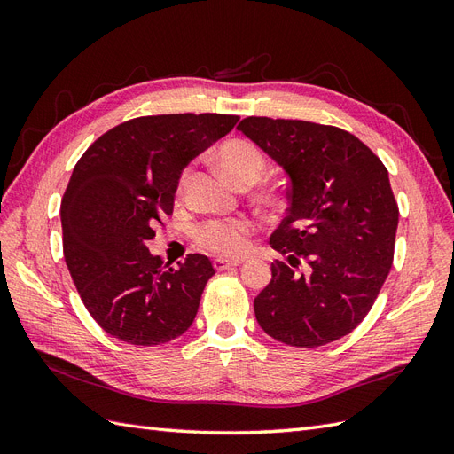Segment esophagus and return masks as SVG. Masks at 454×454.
Returning a JSON list of instances; mask_svg holds the SVG:
<instances>
[{"label": "esophagus", "instance_id": "esophagus-1", "mask_svg": "<svg viewBox=\"0 0 454 454\" xmlns=\"http://www.w3.org/2000/svg\"><path fill=\"white\" fill-rule=\"evenodd\" d=\"M242 263H244L242 259H232V261H227V259H214V269H215V270H225V269L239 267V265H242Z\"/></svg>", "mask_w": 454, "mask_h": 454}]
</instances>
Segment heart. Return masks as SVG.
<instances>
[{
  "label": "heart",
  "instance_id": "b5f03b06",
  "mask_svg": "<svg viewBox=\"0 0 454 454\" xmlns=\"http://www.w3.org/2000/svg\"><path fill=\"white\" fill-rule=\"evenodd\" d=\"M215 160L219 168L237 185H252L261 174L265 172V157L261 151L246 140H229L222 144L215 151ZM187 182V172L182 177V187ZM267 200L274 197L265 195ZM254 225L250 219H212L197 227L195 239L200 248L214 252L217 255L237 257L242 255L248 248V237L252 235Z\"/></svg>",
  "mask_w": 454,
  "mask_h": 454
}]
</instances>
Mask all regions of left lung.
<instances>
[{
  "mask_svg": "<svg viewBox=\"0 0 454 454\" xmlns=\"http://www.w3.org/2000/svg\"><path fill=\"white\" fill-rule=\"evenodd\" d=\"M290 180V208L269 244L287 263L254 301L261 329L316 348L348 335L387 280L397 229L388 170L354 134L309 121L246 117L237 127Z\"/></svg>",
  "mask_w": 454,
  "mask_h": 454,
  "instance_id": "left-lung-1",
  "label": "left lung"
}]
</instances>
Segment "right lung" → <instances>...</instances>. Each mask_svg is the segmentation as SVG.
<instances>
[{
	"instance_id": "right-lung-1",
	"label": "right lung",
	"mask_w": 454,
	"mask_h": 454,
	"mask_svg": "<svg viewBox=\"0 0 454 454\" xmlns=\"http://www.w3.org/2000/svg\"><path fill=\"white\" fill-rule=\"evenodd\" d=\"M239 115L136 117L96 140L75 164L60 204L64 259L92 318L138 347L184 335L215 270L200 254L162 267L147 240L174 210L184 168L223 138Z\"/></svg>"
}]
</instances>
